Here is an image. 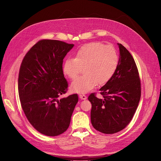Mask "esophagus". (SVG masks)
<instances>
[{
  "mask_svg": "<svg viewBox=\"0 0 161 161\" xmlns=\"http://www.w3.org/2000/svg\"><path fill=\"white\" fill-rule=\"evenodd\" d=\"M79 98L81 100H86L87 99V96L84 94H79Z\"/></svg>",
  "mask_w": 161,
  "mask_h": 161,
  "instance_id": "obj_1",
  "label": "esophagus"
}]
</instances>
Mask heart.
<instances>
[{
	"mask_svg": "<svg viewBox=\"0 0 161 161\" xmlns=\"http://www.w3.org/2000/svg\"><path fill=\"white\" fill-rule=\"evenodd\" d=\"M119 56L115 48L100 42H91L82 46L75 58H67L63 65V71L70 79H75L84 68L83 76L71 84L72 91L86 93L96 85L103 86L110 81L117 69Z\"/></svg>",
	"mask_w": 161,
	"mask_h": 161,
	"instance_id": "heart-1",
	"label": "heart"
}]
</instances>
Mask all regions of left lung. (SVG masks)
I'll list each match as a JSON object with an SVG mask.
<instances>
[{
	"label": "left lung",
	"instance_id": "8db88e82",
	"mask_svg": "<svg viewBox=\"0 0 161 161\" xmlns=\"http://www.w3.org/2000/svg\"><path fill=\"white\" fill-rule=\"evenodd\" d=\"M117 69L108 82L100 89L103 98L95 93L88 97L92 105L91 121L95 130L105 133H117L129 124L141 97V83L135 61L127 49L117 43Z\"/></svg>",
	"mask_w": 161,
	"mask_h": 161
}]
</instances>
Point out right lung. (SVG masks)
<instances>
[{
  "label": "right lung",
  "mask_w": 161,
  "mask_h": 161,
  "mask_svg": "<svg viewBox=\"0 0 161 161\" xmlns=\"http://www.w3.org/2000/svg\"><path fill=\"white\" fill-rule=\"evenodd\" d=\"M74 44L57 40L39 41L25 56L19 69L18 93L29 122L42 135L65 132L78 102L74 94L58 99L67 90L63 61Z\"/></svg>",
  "instance_id": "obj_1"
}]
</instances>
